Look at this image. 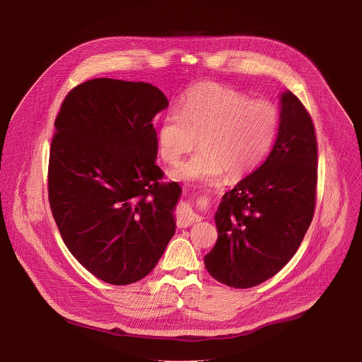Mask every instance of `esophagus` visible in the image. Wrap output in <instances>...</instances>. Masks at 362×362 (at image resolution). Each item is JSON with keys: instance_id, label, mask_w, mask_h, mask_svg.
Wrapping results in <instances>:
<instances>
[{"instance_id": "obj_1", "label": "esophagus", "mask_w": 362, "mask_h": 362, "mask_svg": "<svg viewBox=\"0 0 362 362\" xmlns=\"http://www.w3.org/2000/svg\"><path fill=\"white\" fill-rule=\"evenodd\" d=\"M200 218L197 215H194L189 208L186 206H182V208L177 209V215H176V223L179 228H187L192 226L193 223L199 222Z\"/></svg>"}]
</instances>
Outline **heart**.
<instances>
[{"label":"heart","instance_id":"heart-1","mask_svg":"<svg viewBox=\"0 0 362 362\" xmlns=\"http://www.w3.org/2000/svg\"><path fill=\"white\" fill-rule=\"evenodd\" d=\"M279 129L274 103L219 83L189 88L179 106L163 116L158 141L162 159L176 165L200 140L202 150L172 172L189 183H216L226 173L239 179L259 166L271 151Z\"/></svg>","mask_w":362,"mask_h":362}]
</instances>
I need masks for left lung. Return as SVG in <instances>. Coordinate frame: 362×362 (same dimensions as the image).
<instances>
[{
	"label": "left lung",
	"mask_w": 362,
	"mask_h": 362,
	"mask_svg": "<svg viewBox=\"0 0 362 362\" xmlns=\"http://www.w3.org/2000/svg\"><path fill=\"white\" fill-rule=\"evenodd\" d=\"M268 159L226 192L215 215L218 240L204 267L246 289L276 275L298 250L315 214L318 143L302 101L286 91Z\"/></svg>",
	"instance_id": "left-lung-1"
}]
</instances>
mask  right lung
<instances>
[{
  "label": "right lung",
  "instance_id": "right-lung-1",
  "mask_svg": "<svg viewBox=\"0 0 362 362\" xmlns=\"http://www.w3.org/2000/svg\"><path fill=\"white\" fill-rule=\"evenodd\" d=\"M168 105L148 83L93 78L70 90L54 122L51 214L76 259L112 285L150 274L176 230L180 187L162 182L151 123Z\"/></svg>",
  "mask_w": 362,
  "mask_h": 362
}]
</instances>
